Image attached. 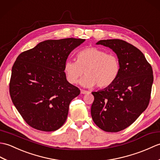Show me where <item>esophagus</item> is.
Returning <instances> with one entry per match:
<instances>
[{"mask_svg": "<svg viewBox=\"0 0 160 160\" xmlns=\"http://www.w3.org/2000/svg\"><path fill=\"white\" fill-rule=\"evenodd\" d=\"M88 93V92L87 90H81V94H86Z\"/></svg>", "mask_w": 160, "mask_h": 160, "instance_id": "34e87169", "label": "esophagus"}]
</instances>
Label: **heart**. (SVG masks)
Instances as JSON below:
<instances>
[{
  "label": "heart",
  "mask_w": 160,
  "mask_h": 160,
  "mask_svg": "<svg viewBox=\"0 0 160 160\" xmlns=\"http://www.w3.org/2000/svg\"><path fill=\"white\" fill-rule=\"evenodd\" d=\"M77 62L67 60L63 66V72L67 81L75 84L79 78L81 86L92 88L97 84L98 88L111 86L118 77L120 65L118 58L113 54L97 47L82 49L76 55Z\"/></svg>",
  "instance_id": "1"
}]
</instances>
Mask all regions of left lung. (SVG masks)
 Here are the masks:
<instances>
[{
	"label": "left lung",
	"mask_w": 160,
	"mask_h": 160,
	"mask_svg": "<svg viewBox=\"0 0 160 160\" xmlns=\"http://www.w3.org/2000/svg\"><path fill=\"white\" fill-rule=\"evenodd\" d=\"M97 44L115 52L120 70L112 85L92 92V118L102 130L118 132L133 123L147 108L153 82L152 67L139 49L125 41L103 40Z\"/></svg>",
	"instance_id": "obj_1"
}]
</instances>
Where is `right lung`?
Returning a JSON list of instances; mask_svg holds the SVG:
<instances>
[{
  "label": "right lung",
  "mask_w": 160,
  "mask_h": 160,
  "mask_svg": "<svg viewBox=\"0 0 160 160\" xmlns=\"http://www.w3.org/2000/svg\"><path fill=\"white\" fill-rule=\"evenodd\" d=\"M84 39L42 42L24 51L13 63L9 93L28 125L42 131L58 130L66 122L69 105L80 94L66 80L63 66L70 52Z\"/></svg>",
  "instance_id": "1"
}]
</instances>
